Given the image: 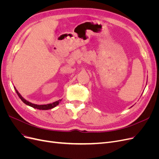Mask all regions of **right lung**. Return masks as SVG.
I'll list each match as a JSON object with an SVG mask.
<instances>
[{
  "label": "right lung",
  "mask_w": 159,
  "mask_h": 159,
  "mask_svg": "<svg viewBox=\"0 0 159 159\" xmlns=\"http://www.w3.org/2000/svg\"><path fill=\"white\" fill-rule=\"evenodd\" d=\"M14 88V89H15L16 93L18 94V97L20 98V99L22 101V102L25 103L26 105H29V106L34 108V109H40V110H48V109H51L52 108L55 107L56 106H57V105L59 104V103L61 102V99H60L58 101H56V102L52 103H49V104H46V105H37V104H34V103H30L29 102H28V101H26L25 98H24L23 97H22V95L19 93V92L18 91V90L16 89L15 87Z\"/></svg>",
  "instance_id": "obj_1"
}]
</instances>
